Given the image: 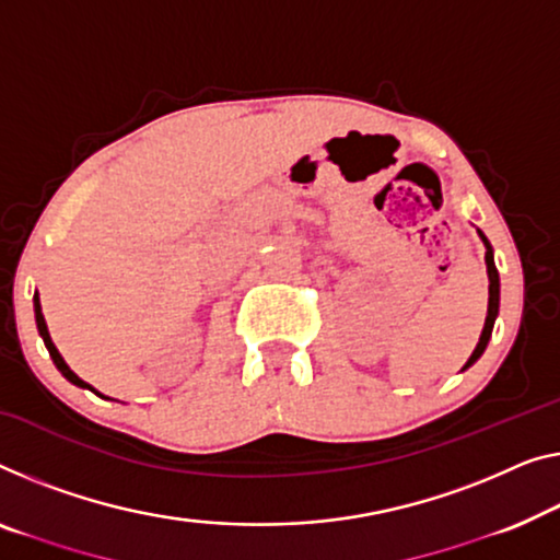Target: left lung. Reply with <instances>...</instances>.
Wrapping results in <instances>:
<instances>
[{
	"mask_svg": "<svg viewBox=\"0 0 560 560\" xmlns=\"http://www.w3.org/2000/svg\"><path fill=\"white\" fill-rule=\"evenodd\" d=\"M478 236L482 238V244H486V266H488V316H486V327H482V334H480V341L478 347L472 349L470 360L465 362L463 370H467V366H472L475 362L480 360L482 352H486L488 341H490V334H493V324L498 319V308H500V277H498V269H495V258H493V246H490V241L486 238V233L478 231Z\"/></svg>",
	"mask_w": 560,
	"mask_h": 560,
	"instance_id": "left-lung-1",
	"label": "left lung"
}]
</instances>
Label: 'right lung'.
<instances>
[{
    "instance_id": "1",
    "label": "right lung",
    "mask_w": 560,
    "mask_h": 560,
    "mask_svg": "<svg viewBox=\"0 0 560 560\" xmlns=\"http://www.w3.org/2000/svg\"><path fill=\"white\" fill-rule=\"evenodd\" d=\"M35 322H37V329H39V337H42V341H45V347H47V352H49V357H52V362H55V366L57 370L62 372V377L67 380V382H72L74 387H82V389H90V392H95V395H100V392L93 387V385H88L85 380H80L78 374H74L70 366H67V362L62 360V354L57 352V347H55V341H52V337H49V331H47V322H45V316H42V304H39V296L35 294ZM100 397H105V395H100ZM105 399H110V397H105Z\"/></svg>"
}]
</instances>
